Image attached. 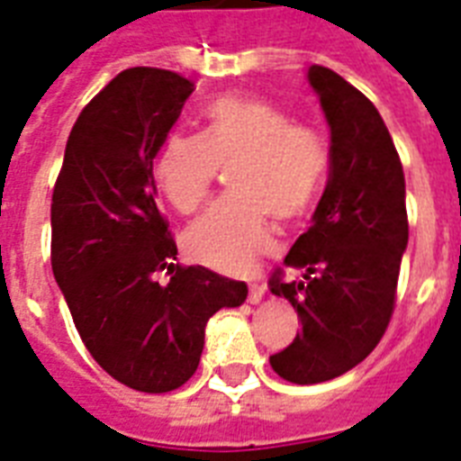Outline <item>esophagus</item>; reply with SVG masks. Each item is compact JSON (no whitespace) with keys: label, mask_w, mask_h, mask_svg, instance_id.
I'll return each mask as SVG.
<instances>
[{"label":"esophagus","mask_w":461,"mask_h":461,"mask_svg":"<svg viewBox=\"0 0 461 461\" xmlns=\"http://www.w3.org/2000/svg\"><path fill=\"white\" fill-rule=\"evenodd\" d=\"M263 296H266V287H263V285H258V282H253L251 287H249V302L258 303Z\"/></svg>","instance_id":"esophagus-1"}]
</instances>
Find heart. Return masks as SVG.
<instances>
[{
  "label": "heart",
  "mask_w": 461,
  "mask_h": 461,
  "mask_svg": "<svg viewBox=\"0 0 461 461\" xmlns=\"http://www.w3.org/2000/svg\"><path fill=\"white\" fill-rule=\"evenodd\" d=\"M234 191L184 234L203 266L244 273L275 249L270 215L299 222L321 201L332 169L328 139L263 97L220 95L203 110L201 133H172L153 162L159 194L184 215L208 198L222 167Z\"/></svg>",
  "instance_id": "obj_1"
}]
</instances>
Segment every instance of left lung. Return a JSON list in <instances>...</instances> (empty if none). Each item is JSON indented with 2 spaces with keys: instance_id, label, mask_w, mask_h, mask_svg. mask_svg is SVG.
I'll return each instance as SVG.
<instances>
[{
  "instance_id": "1",
  "label": "left lung",
  "mask_w": 461,
  "mask_h": 461,
  "mask_svg": "<svg viewBox=\"0 0 461 461\" xmlns=\"http://www.w3.org/2000/svg\"><path fill=\"white\" fill-rule=\"evenodd\" d=\"M330 124L332 169L313 224L267 287L287 299L302 330L270 357L280 378L313 385L361 364L383 339L409 241L404 169L375 104L328 67L308 68Z\"/></svg>"
}]
</instances>
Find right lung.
<instances>
[{
    "mask_svg": "<svg viewBox=\"0 0 461 461\" xmlns=\"http://www.w3.org/2000/svg\"><path fill=\"white\" fill-rule=\"evenodd\" d=\"M191 93L167 68L122 71L76 119L52 191L54 280L90 357L139 393L184 385L210 315L249 294L244 282L174 263L155 201L153 158Z\"/></svg>",
    "mask_w": 461,
    "mask_h": 461,
    "instance_id": "1",
    "label": "right lung"
}]
</instances>
